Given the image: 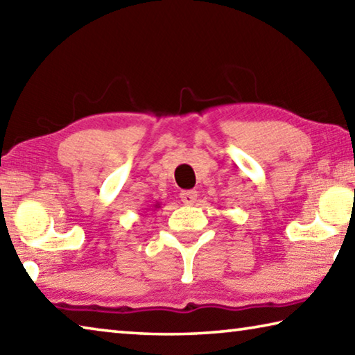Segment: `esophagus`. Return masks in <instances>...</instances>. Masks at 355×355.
I'll return each mask as SVG.
<instances>
[{
	"label": "esophagus",
	"mask_w": 355,
	"mask_h": 355,
	"mask_svg": "<svg viewBox=\"0 0 355 355\" xmlns=\"http://www.w3.org/2000/svg\"><path fill=\"white\" fill-rule=\"evenodd\" d=\"M180 199H182V202L186 203V205H192V203L197 200V191L194 189L182 191L180 192Z\"/></svg>",
	"instance_id": "34e87169"
}]
</instances>
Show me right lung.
I'll return each mask as SVG.
<instances>
[{
	"instance_id": "add662e5",
	"label": "right lung",
	"mask_w": 355,
	"mask_h": 355,
	"mask_svg": "<svg viewBox=\"0 0 355 355\" xmlns=\"http://www.w3.org/2000/svg\"><path fill=\"white\" fill-rule=\"evenodd\" d=\"M153 208H158V203H156V205H153Z\"/></svg>"
}]
</instances>
